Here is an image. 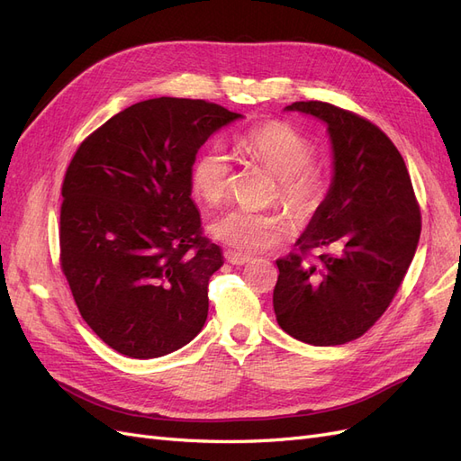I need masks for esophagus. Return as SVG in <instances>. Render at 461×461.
<instances>
[{"mask_svg":"<svg viewBox=\"0 0 461 461\" xmlns=\"http://www.w3.org/2000/svg\"><path fill=\"white\" fill-rule=\"evenodd\" d=\"M225 259L232 265H244L249 261V256L248 254H242V252H232V249H227L225 252Z\"/></svg>","mask_w":461,"mask_h":461,"instance_id":"esophagus-1","label":"esophagus"}]
</instances>
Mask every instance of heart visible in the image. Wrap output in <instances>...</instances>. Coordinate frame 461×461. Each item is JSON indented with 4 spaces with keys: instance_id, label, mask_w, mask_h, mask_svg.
Masks as SVG:
<instances>
[{
    "instance_id": "1",
    "label": "heart",
    "mask_w": 461,
    "mask_h": 461,
    "mask_svg": "<svg viewBox=\"0 0 461 461\" xmlns=\"http://www.w3.org/2000/svg\"><path fill=\"white\" fill-rule=\"evenodd\" d=\"M242 148L276 176L275 196L290 207L300 219L313 217L323 207L329 194L325 173L310 165L315 148L296 129L285 122H265L242 138ZM192 188L207 205H221L229 198L232 167L221 146H207L192 165ZM294 230V222L281 212H249L230 209L209 225L215 240L240 252H261L285 242Z\"/></svg>"
}]
</instances>
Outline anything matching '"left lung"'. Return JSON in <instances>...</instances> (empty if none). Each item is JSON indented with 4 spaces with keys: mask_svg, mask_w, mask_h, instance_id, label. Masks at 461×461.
Returning <instances> with one entry per match:
<instances>
[{
    "mask_svg": "<svg viewBox=\"0 0 461 461\" xmlns=\"http://www.w3.org/2000/svg\"><path fill=\"white\" fill-rule=\"evenodd\" d=\"M286 111L327 122L334 176L300 252L276 259L273 308L290 337L339 346L366 334L396 296L420 242V203L403 158L376 124L327 102ZM312 249L324 252L315 266L304 261Z\"/></svg>",
    "mask_w": 461,
    "mask_h": 461,
    "instance_id": "obj_1",
    "label": "left lung"
}]
</instances>
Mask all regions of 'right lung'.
<instances>
[{
    "label": "right lung",
    "instance_id": "1",
    "mask_svg": "<svg viewBox=\"0 0 461 461\" xmlns=\"http://www.w3.org/2000/svg\"><path fill=\"white\" fill-rule=\"evenodd\" d=\"M240 113L205 100L156 97L82 142L61 188V269L88 327L134 359L171 354L207 319L221 248L192 202L203 142Z\"/></svg>",
    "mask_w": 461,
    "mask_h": 461
}]
</instances>
